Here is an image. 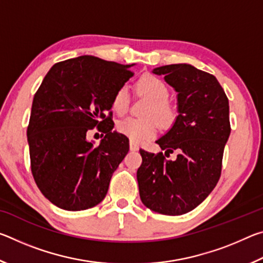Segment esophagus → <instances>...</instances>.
Masks as SVG:
<instances>
[{
    "label": "esophagus",
    "instance_id": "esophagus-1",
    "mask_svg": "<svg viewBox=\"0 0 263 263\" xmlns=\"http://www.w3.org/2000/svg\"><path fill=\"white\" fill-rule=\"evenodd\" d=\"M130 149L131 151H138L139 149V146H138L137 144H135V142H130Z\"/></svg>",
    "mask_w": 263,
    "mask_h": 263
}]
</instances>
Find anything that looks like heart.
<instances>
[{"label": "heart", "mask_w": 263, "mask_h": 263, "mask_svg": "<svg viewBox=\"0 0 263 263\" xmlns=\"http://www.w3.org/2000/svg\"><path fill=\"white\" fill-rule=\"evenodd\" d=\"M137 90L151 102L146 108V118L127 117L117 123L116 128L119 133L127 137L132 142H142L151 139L157 133V122L160 126L169 127L175 122L176 109L168 101L169 89L161 79L154 75H144L137 82ZM114 111L117 115H124L130 105V95L126 86L116 90L111 102Z\"/></svg>", "instance_id": "obj_1"}]
</instances>
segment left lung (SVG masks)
<instances>
[{
	"instance_id": "obj_1",
	"label": "left lung",
	"mask_w": 263,
	"mask_h": 263,
	"mask_svg": "<svg viewBox=\"0 0 263 263\" xmlns=\"http://www.w3.org/2000/svg\"><path fill=\"white\" fill-rule=\"evenodd\" d=\"M177 91L179 116L157 144L164 154L140 149L141 202L152 211L180 216L199 205L218 183L230 125L229 99L212 74L188 64L154 68ZM174 150V162L166 156Z\"/></svg>"
}]
</instances>
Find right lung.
I'll return each instance as SVG.
<instances>
[{
    "mask_svg": "<svg viewBox=\"0 0 263 263\" xmlns=\"http://www.w3.org/2000/svg\"><path fill=\"white\" fill-rule=\"evenodd\" d=\"M92 55L53 65L34 94L28 142L31 172L42 194L58 208L87 210L103 201L128 139L112 131L111 102L133 77L130 67ZM97 127L99 146L86 140Z\"/></svg>",
    "mask_w": 263,
    "mask_h": 263,
    "instance_id": "right-lung-1",
    "label": "right lung"
}]
</instances>
